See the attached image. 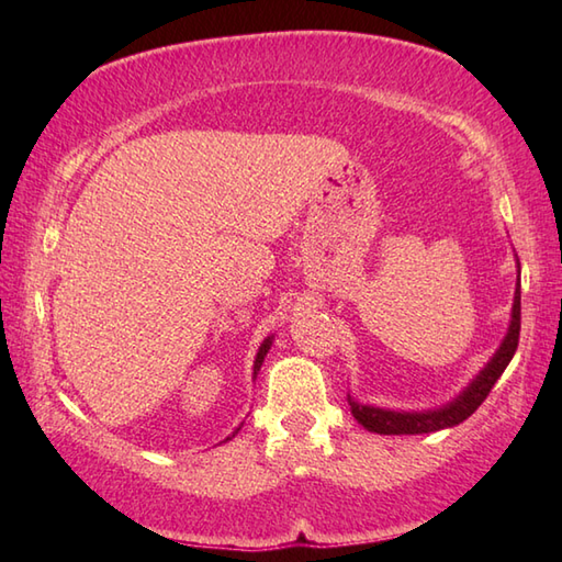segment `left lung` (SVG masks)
<instances>
[{"label": "left lung", "mask_w": 562, "mask_h": 562, "mask_svg": "<svg viewBox=\"0 0 562 562\" xmlns=\"http://www.w3.org/2000/svg\"><path fill=\"white\" fill-rule=\"evenodd\" d=\"M519 274H521V268L517 258V288H515V302H512V314H509V326H507L505 338L499 342L495 355L487 360V364L469 381V386H463V391H459V396H453L449 403L429 411H391V408H379V405H372V403H360L357 398L348 396L355 420L374 435H427V432H439V429L459 425L465 420V417H471L475 411H479V405L487 398V393H491V389L495 386V381L503 376L507 364L512 362V357L517 352L519 326H521Z\"/></svg>", "instance_id": "1"}]
</instances>
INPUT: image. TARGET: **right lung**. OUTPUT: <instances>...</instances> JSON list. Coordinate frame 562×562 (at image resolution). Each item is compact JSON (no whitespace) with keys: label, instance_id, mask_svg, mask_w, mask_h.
<instances>
[{"label":"right lung","instance_id":"add662e5","mask_svg":"<svg viewBox=\"0 0 562 562\" xmlns=\"http://www.w3.org/2000/svg\"><path fill=\"white\" fill-rule=\"evenodd\" d=\"M272 340H274V336H268L266 340H262V342H260V348H258V352H256V362H254V381H256V376H258V372H260V367H262V362H266V357H268V350L272 348ZM238 429H241V425H238V427L234 429V432H232L229 437H226L224 441H229L232 437H236V432H238Z\"/></svg>","mask_w":562,"mask_h":562}]
</instances>
